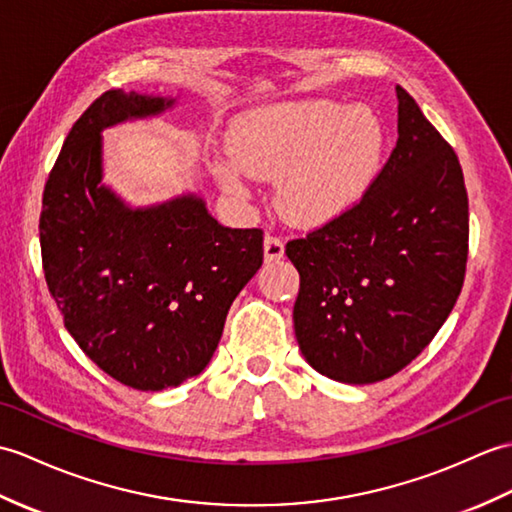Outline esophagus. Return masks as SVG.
<instances>
[{
  "label": "esophagus",
  "instance_id": "obj_1",
  "mask_svg": "<svg viewBox=\"0 0 512 512\" xmlns=\"http://www.w3.org/2000/svg\"><path fill=\"white\" fill-rule=\"evenodd\" d=\"M263 252H265L267 263H276V260L285 258V243H282L278 236H265Z\"/></svg>",
  "mask_w": 512,
  "mask_h": 512
}]
</instances>
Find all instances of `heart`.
<instances>
[{"mask_svg":"<svg viewBox=\"0 0 512 512\" xmlns=\"http://www.w3.org/2000/svg\"><path fill=\"white\" fill-rule=\"evenodd\" d=\"M230 153L210 173L232 197L249 195V175L276 181V206L300 227L344 217L377 179L385 151L381 118L368 107L302 100L247 111L232 129Z\"/></svg>","mask_w":512,"mask_h":512,"instance_id":"heart-1","label":"heart"}]
</instances>
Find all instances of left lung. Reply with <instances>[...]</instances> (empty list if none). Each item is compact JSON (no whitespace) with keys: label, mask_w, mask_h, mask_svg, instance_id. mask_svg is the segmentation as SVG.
Segmentation results:
<instances>
[{"label":"left lung","mask_w":512,"mask_h":512,"mask_svg":"<svg viewBox=\"0 0 512 512\" xmlns=\"http://www.w3.org/2000/svg\"><path fill=\"white\" fill-rule=\"evenodd\" d=\"M399 140L344 217L287 243L302 357L324 377L366 385L403 370L445 324L469 252L458 155L396 87Z\"/></svg>","instance_id":"obj_1"}]
</instances>
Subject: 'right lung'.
<instances>
[{
	"mask_svg": "<svg viewBox=\"0 0 512 512\" xmlns=\"http://www.w3.org/2000/svg\"><path fill=\"white\" fill-rule=\"evenodd\" d=\"M177 98L111 89L67 133L43 190V271L85 355L133 390L197 377L234 298L263 265V232L225 227L197 192L131 206L107 186L102 131Z\"/></svg>",
	"mask_w": 512,
	"mask_h": 512,
	"instance_id": "add662e5",
	"label": "right lung"
}]
</instances>
